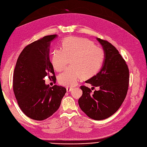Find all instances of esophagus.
<instances>
[{
    "instance_id": "1",
    "label": "esophagus",
    "mask_w": 147,
    "mask_h": 147,
    "mask_svg": "<svg viewBox=\"0 0 147 147\" xmlns=\"http://www.w3.org/2000/svg\"><path fill=\"white\" fill-rule=\"evenodd\" d=\"M72 90H73V88H72V87H66L67 92H70V91H71Z\"/></svg>"
}]
</instances>
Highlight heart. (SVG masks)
Segmentation results:
<instances>
[{
    "label": "heart",
    "instance_id": "obj_1",
    "mask_svg": "<svg viewBox=\"0 0 147 147\" xmlns=\"http://www.w3.org/2000/svg\"><path fill=\"white\" fill-rule=\"evenodd\" d=\"M61 49H55L51 62L54 69L60 71L70 59L71 67L58 76L62 85L74 86L82 76L91 77L100 69L104 59L103 49L92 41L80 37H69L63 40Z\"/></svg>",
    "mask_w": 147,
    "mask_h": 147
}]
</instances>
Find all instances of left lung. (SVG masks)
I'll list each match as a JSON object with an SVG mask.
<instances>
[{
	"mask_svg": "<svg viewBox=\"0 0 147 147\" xmlns=\"http://www.w3.org/2000/svg\"><path fill=\"white\" fill-rule=\"evenodd\" d=\"M104 51V60L99 73L86 81L99 90L82 86L79 107L89 117L100 120L113 115L121 107L129 88V70L116 48L108 41L96 38Z\"/></svg>",
	"mask_w": 147,
	"mask_h": 147,
	"instance_id": "8db88e82",
	"label": "left lung"
}]
</instances>
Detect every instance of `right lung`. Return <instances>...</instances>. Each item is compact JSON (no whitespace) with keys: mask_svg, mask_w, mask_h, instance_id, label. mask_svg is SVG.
<instances>
[{"mask_svg":"<svg viewBox=\"0 0 147 147\" xmlns=\"http://www.w3.org/2000/svg\"><path fill=\"white\" fill-rule=\"evenodd\" d=\"M51 35L29 44L20 54L14 70L13 88L20 108L28 117L44 120L59 109L66 89L45 84L47 76L56 82L53 67L49 59Z\"/></svg>","mask_w":147,"mask_h":147,"instance_id":"right-lung-1","label":"right lung"}]
</instances>
